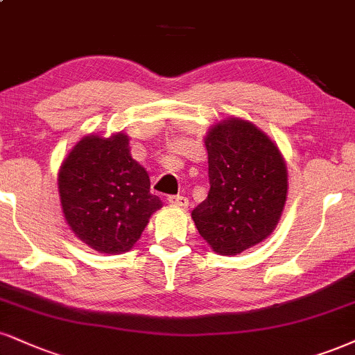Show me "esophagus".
I'll return each mask as SVG.
<instances>
[{
    "mask_svg": "<svg viewBox=\"0 0 355 355\" xmlns=\"http://www.w3.org/2000/svg\"><path fill=\"white\" fill-rule=\"evenodd\" d=\"M168 203L173 205V207H180V208H187L189 207V198L187 196H168Z\"/></svg>",
    "mask_w": 355,
    "mask_h": 355,
    "instance_id": "1",
    "label": "esophagus"
}]
</instances>
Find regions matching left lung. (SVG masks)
<instances>
[{"label": "left lung", "instance_id": "8db88e82", "mask_svg": "<svg viewBox=\"0 0 355 355\" xmlns=\"http://www.w3.org/2000/svg\"><path fill=\"white\" fill-rule=\"evenodd\" d=\"M210 191L191 211L196 230L218 254H240L272 233L288 196L277 145L251 122L232 117L205 137Z\"/></svg>", "mask_w": 355, "mask_h": 355}]
</instances>
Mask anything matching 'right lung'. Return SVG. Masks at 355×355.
Returning <instances> with one entry per match:
<instances>
[{
  "instance_id": "1",
  "label": "right lung",
  "mask_w": 355,
  "mask_h": 355,
  "mask_svg": "<svg viewBox=\"0 0 355 355\" xmlns=\"http://www.w3.org/2000/svg\"><path fill=\"white\" fill-rule=\"evenodd\" d=\"M64 218L76 236L99 253H125L162 202L150 193L147 170L132 159L129 137L85 135L58 175Z\"/></svg>"
}]
</instances>
